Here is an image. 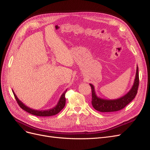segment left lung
<instances>
[{
    "instance_id": "1",
    "label": "left lung",
    "mask_w": 150,
    "mask_h": 150,
    "mask_svg": "<svg viewBox=\"0 0 150 150\" xmlns=\"http://www.w3.org/2000/svg\"><path fill=\"white\" fill-rule=\"evenodd\" d=\"M92 90V105L95 110L100 112H113L117 111L123 109L126 105L133 100L137 94L139 86V73L138 67H137L135 79L132 88L129 92L125 96L116 99H105L98 97L94 86L89 84Z\"/></svg>"
}]
</instances>
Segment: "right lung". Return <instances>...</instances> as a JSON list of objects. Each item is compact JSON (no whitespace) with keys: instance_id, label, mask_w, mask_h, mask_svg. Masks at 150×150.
I'll use <instances>...</instances> for the list:
<instances>
[{"instance_id":"obj_1","label":"right lung","mask_w":150,"mask_h":150,"mask_svg":"<svg viewBox=\"0 0 150 150\" xmlns=\"http://www.w3.org/2000/svg\"><path fill=\"white\" fill-rule=\"evenodd\" d=\"M67 91V89L61 95V96L59 100L57 105L56 106H54L53 108L49 109V110H33V109L30 108L29 107H28L27 106H25V104L22 103L21 101H20L18 98L17 97V96L16 95L15 93L13 92V91H12L13 94L14 95V97L16 99V101L19 104V106L24 110V111H27L28 112L30 113V114H32L35 116H54L55 115H57V113L59 112L65 106L66 104V98H65V94Z\"/></svg>"}]
</instances>
